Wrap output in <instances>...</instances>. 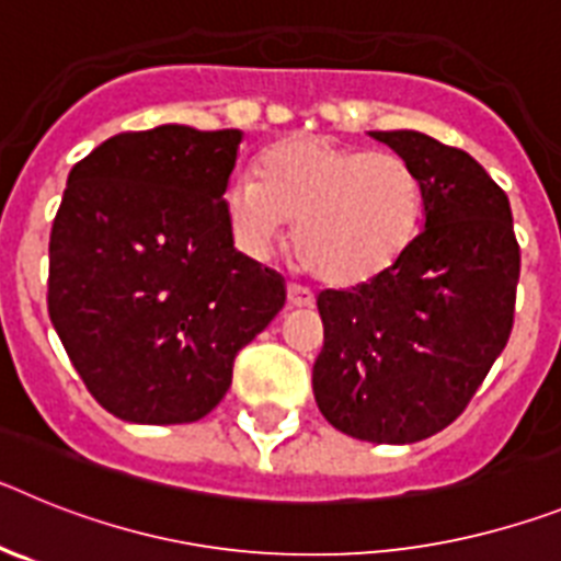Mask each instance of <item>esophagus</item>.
<instances>
[{
	"label": "esophagus",
	"instance_id": "1",
	"mask_svg": "<svg viewBox=\"0 0 561 561\" xmlns=\"http://www.w3.org/2000/svg\"><path fill=\"white\" fill-rule=\"evenodd\" d=\"M286 297H289L291 309H304V306L314 304V295H311V289H306V286H300V284H291L289 289H286Z\"/></svg>",
	"mask_w": 561,
	"mask_h": 561
}]
</instances>
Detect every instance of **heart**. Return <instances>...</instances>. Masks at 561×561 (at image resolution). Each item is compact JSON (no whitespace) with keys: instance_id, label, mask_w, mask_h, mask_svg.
<instances>
[{"instance_id":"obj_1","label":"heart","mask_w":561,"mask_h":561,"mask_svg":"<svg viewBox=\"0 0 561 561\" xmlns=\"http://www.w3.org/2000/svg\"><path fill=\"white\" fill-rule=\"evenodd\" d=\"M419 173L393 151H365L331 137L297 134L261 157V176L238 171L225 213L241 250L264 257L295 227L306 272L351 289L390 270L419 230Z\"/></svg>"}]
</instances>
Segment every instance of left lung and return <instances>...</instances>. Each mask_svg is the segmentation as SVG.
Masks as SVG:
<instances>
[{
	"mask_svg": "<svg viewBox=\"0 0 561 561\" xmlns=\"http://www.w3.org/2000/svg\"><path fill=\"white\" fill-rule=\"evenodd\" d=\"M419 173L424 230L385 275L317 295L311 370L331 427L413 444L466 410L514 325L519 244L512 205L478 160L421 131H370Z\"/></svg>",
	"mask_w": 561,
	"mask_h": 561,
	"instance_id": "8db88e82",
	"label": "left lung"
}]
</instances>
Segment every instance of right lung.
<instances>
[{
  "mask_svg": "<svg viewBox=\"0 0 561 561\" xmlns=\"http://www.w3.org/2000/svg\"><path fill=\"white\" fill-rule=\"evenodd\" d=\"M238 128L123 131L69 171L49 232L47 309L103 410L191 424L284 309V277L232 247Z\"/></svg>",
  "mask_w": 561,
  "mask_h": 561,
  "instance_id": "1",
  "label": "right lung"
}]
</instances>
